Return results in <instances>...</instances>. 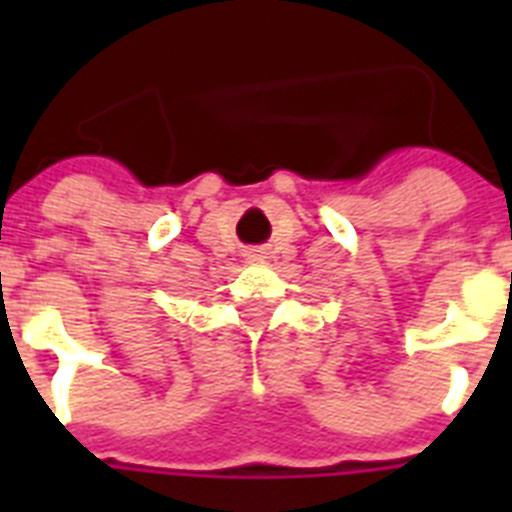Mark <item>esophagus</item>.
I'll return each mask as SVG.
<instances>
[{"instance_id": "esophagus-1", "label": "esophagus", "mask_w": 512, "mask_h": 512, "mask_svg": "<svg viewBox=\"0 0 512 512\" xmlns=\"http://www.w3.org/2000/svg\"><path fill=\"white\" fill-rule=\"evenodd\" d=\"M251 259H261V253H251Z\"/></svg>"}]
</instances>
